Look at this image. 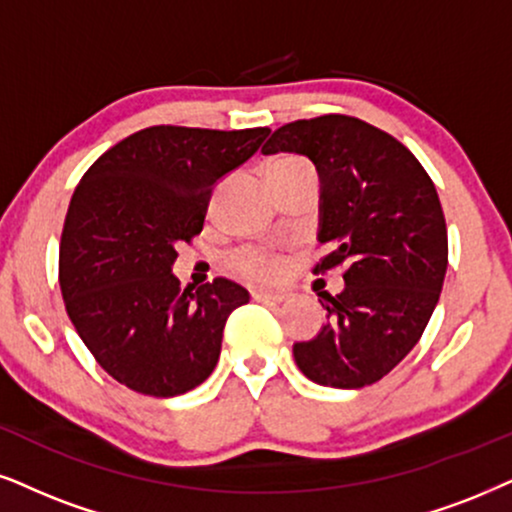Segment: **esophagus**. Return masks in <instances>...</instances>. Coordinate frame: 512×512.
Masks as SVG:
<instances>
[{
  "label": "esophagus",
  "mask_w": 512,
  "mask_h": 512,
  "mask_svg": "<svg viewBox=\"0 0 512 512\" xmlns=\"http://www.w3.org/2000/svg\"><path fill=\"white\" fill-rule=\"evenodd\" d=\"M286 293H274V290H252V300L255 302H283Z\"/></svg>",
  "instance_id": "34e87169"
}]
</instances>
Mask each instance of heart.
Wrapping results in <instances>:
<instances>
[{"instance_id": "b5f03b06", "label": "heart", "mask_w": 512, "mask_h": 512, "mask_svg": "<svg viewBox=\"0 0 512 512\" xmlns=\"http://www.w3.org/2000/svg\"><path fill=\"white\" fill-rule=\"evenodd\" d=\"M314 172L312 165L300 155H278L269 163V179L290 177V174H304ZM229 269L236 276L245 278V281L267 283L274 281L283 274V257L269 248H260V245H243V248L234 250L229 255Z\"/></svg>"}]
</instances>
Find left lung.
Here are the masks:
<instances>
[{"label":"left lung","mask_w":512,"mask_h":512,"mask_svg":"<svg viewBox=\"0 0 512 512\" xmlns=\"http://www.w3.org/2000/svg\"><path fill=\"white\" fill-rule=\"evenodd\" d=\"M302 153L321 179L314 274L342 269L345 290L321 293L328 323L295 342L300 371L340 390L378 383L428 326L449 264L435 184L418 158L383 129L352 115H319L278 127L262 153Z\"/></svg>","instance_id":"1"}]
</instances>
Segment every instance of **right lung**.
<instances>
[{
  "label": "right lung",
  "mask_w": 512,
  "mask_h": 512,
  "mask_svg": "<svg viewBox=\"0 0 512 512\" xmlns=\"http://www.w3.org/2000/svg\"><path fill=\"white\" fill-rule=\"evenodd\" d=\"M267 134L155 125L84 172L63 222L58 281L77 335L120 385L177 397L215 371L224 323L248 290L226 278L181 290L172 264L203 231L215 181Z\"/></svg>",
  "instance_id": "add662e5"
}]
</instances>
